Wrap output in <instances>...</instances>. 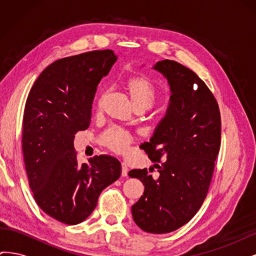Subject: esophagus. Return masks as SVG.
I'll return each mask as SVG.
<instances>
[{
    "label": "esophagus",
    "instance_id": "1",
    "mask_svg": "<svg viewBox=\"0 0 256 256\" xmlns=\"http://www.w3.org/2000/svg\"><path fill=\"white\" fill-rule=\"evenodd\" d=\"M128 175V168L125 162H122V176L126 177Z\"/></svg>",
    "mask_w": 256,
    "mask_h": 256
}]
</instances>
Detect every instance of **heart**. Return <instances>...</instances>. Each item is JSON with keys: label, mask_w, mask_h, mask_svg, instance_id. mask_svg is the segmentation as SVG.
Masks as SVG:
<instances>
[{"label": "heart", "mask_w": 256, "mask_h": 256, "mask_svg": "<svg viewBox=\"0 0 256 256\" xmlns=\"http://www.w3.org/2000/svg\"><path fill=\"white\" fill-rule=\"evenodd\" d=\"M124 90L136 110H148L156 102L158 97V90L154 84L145 76H130L124 83ZM98 141L110 150L122 154L127 150L134 138L125 129L110 127L100 134Z\"/></svg>", "instance_id": "b5f03b06"}]
</instances>
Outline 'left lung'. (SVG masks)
<instances>
[{
	"instance_id": "left-lung-1",
	"label": "left lung",
	"mask_w": 256,
	"mask_h": 256,
	"mask_svg": "<svg viewBox=\"0 0 256 256\" xmlns=\"http://www.w3.org/2000/svg\"><path fill=\"white\" fill-rule=\"evenodd\" d=\"M154 69L166 76L172 92L164 118L143 144L159 177L154 180L147 168L128 175L145 187L131 207L136 226L166 234L188 223L206 198L220 150L221 116L214 94L191 69L171 60L157 62Z\"/></svg>"
}]
</instances>
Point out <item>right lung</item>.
<instances>
[{
  "label": "right lung",
  "instance_id": "right-lung-1",
  "mask_svg": "<svg viewBox=\"0 0 256 256\" xmlns=\"http://www.w3.org/2000/svg\"><path fill=\"white\" fill-rule=\"evenodd\" d=\"M115 60L109 49L58 60L26 99L22 152L30 188L46 214L69 226L86 219L102 191L122 173L120 162L106 154L79 166L74 147V134L90 126L97 86Z\"/></svg>",
  "mask_w": 256,
  "mask_h": 256
}]
</instances>
